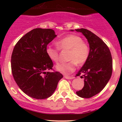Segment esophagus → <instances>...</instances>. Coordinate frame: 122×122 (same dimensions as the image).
Wrapping results in <instances>:
<instances>
[{
    "mask_svg": "<svg viewBox=\"0 0 122 122\" xmlns=\"http://www.w3.org/2000/svg\"><path fill=\"white\" fill-rule=\"evenodd\" d=\"M64 78H66V79L71 80V79H73V78H74V77H73V76H64Z\"/></svg>",
    "mask_w": 122,
    "mask_h": 122,
    "instance_id": "34e87169",
    "label": "esophagus"
}]
</instances>
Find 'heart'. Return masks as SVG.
I'll list each match as a JSON object with an SVG mask.
<instances>
[{
    "label": "heart",
    "instance_id": "b5f03b06",
    "mask_svg": "<svg viewBox=\"0 0 122 122\" xmlns=\"http://www.w3.org/2000/svg\"><path fill=\"white\" fill-rule=\"evenodd\" d=\"M60 50H69L67 62L58 64L56 69L65 74H69L75 71L77 66L83 65L88 60L90 55V48L83 39L75 35H70L60 39L56 42ZM48 57L54 62H58L59 60L58 49L48 46L46 49Z\"/></svg>",
    "mask_w": 122,
    "mask_h": 122
}]
</instances>
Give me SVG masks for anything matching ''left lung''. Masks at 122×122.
Instances as JSON below:
<instances>
[{"mask_svg": "<svg viewBox=\"0 0 122 122\" xmlns=\"http://www.w3.org/2000/svg\"><path fill=\"white\" fill-rule=\"evenodd\" d=\"M76 30L84 35L90 46L88 60L76 74L84 78V87L76 93L88 99L100 93L107 84L112 74V57L107 45L99 36L84 28Z\"/></svg>", "mask_w": 122, "mask_h": 122, "instance_id": "left-lung-1", "label": "left lung"}]
</instances>
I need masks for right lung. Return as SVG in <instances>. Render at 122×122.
<instances>
[{"instance_id":"add662e5","label":"right lung","mask_w":122,"mask_h":122,"mask_svg":"<svg viewBox=\"0 0 122 122\" xmlns=\"http://www.w3.org/2000/svg\"><path fill=\"white\" fill-rule=\"evenodd\" d=\"M56 36L52 29L36 28L23 36L13 48V78L23 93L34 99L51 96L63 77L58 71L49 72L53 69V62L46 55V46Z\"/></svg>"}]
</instances>
